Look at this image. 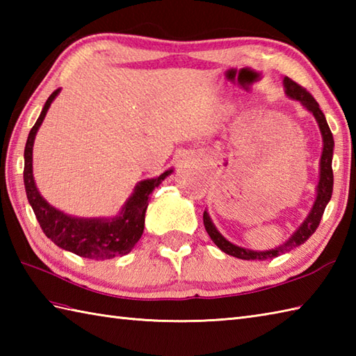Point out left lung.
<instances>
[{
    "instance_id": "obj_1",
    "label": "left lung",
    "mask_w": 356,
    "mask_h": 356,
    "mask_svg": "<svg viewBox=\"0 0 356 356\" xmlns=\"http://www.w3.org/2000/svg\"><path fill=\"white\" fill-rule=\"evenodd\" d=\"M284 92L286 95L293 101H298L306 110H309L316 119V124L320 127V131L323 136V154L320 161V182L316 186V199L314 202V207L311 213L307 214L306 220L300 225V228L295 231L291 238L278 246L275 249H269V251H251V249L240 248L237 245L231 243V241L226 240L220 232L217 231L214 223L211 222L209 214L203 213V225H205V229L209 234L211 240L222 249L225 254L237 257L241 260H268L274 259V257L284 254L291 249L303 245L305 241L312 236V234L318 228L321 222V217L324 214V209L332 197V190H334V171H332V156H334V136H332L330 128L327 125V120L324 118L323 111L320 110V105L314 99V96L307 92L306 88L298 86L297 82H293L291 78H284Z\"/></svg>"
}]
</instances>
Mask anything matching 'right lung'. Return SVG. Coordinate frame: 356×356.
Segmentation results:
<instances>
[{
	"label": "right lung",
	"mask_w": 356,
	"mask_h": 356,
	"mask_svg": "<svg viewBox=\"0 0 356 356\" xmlns=\"http://www.w3.org/2000/svg\"><path fill=\"white\" fill-rule=\"evenodd\" d=\"M61 92L58 88L44 104L40 118L29 133L24 148V186L30 207L44 231L56 246L90 260H108L131 251L142 237L148 197L172 170H166L159 177L142 180L136 185L119 216L113 218H81L72 217L51 207L40 194L33 179V142L53 99Z\"/></svg>",
	"instance_id": "1"
}]
</instances>
